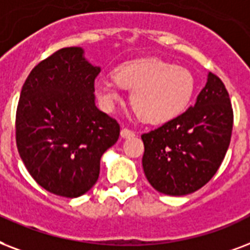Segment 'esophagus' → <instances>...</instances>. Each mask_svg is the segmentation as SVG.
Instances as JSON below:
<instances>
[{"mask_svg": "<svg viewBox=\"0 0 250 250\" xmlns=\"http://www.w3.org/2000/svg\"><path fill=\"white\" fill-rule=\"evenodd\" d=\"M121 137L123 138H131V137H134V131L127 129V127H123L121 129Z\"/></svg>", "mask_w": 250, "mask_h": 250, "instance_id": "obj_1", "label": "esophagus"}]
</instances>
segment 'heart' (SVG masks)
<instances>
[{"label":"heart","mask_w":250,"mask_h":250,"mask_svg":"<svg viewBox=\"0 0 250 250\" xmlns=\"http://www.w3.org/2000/svg\"><path fill=\"white\" fill-rule=\"evenodd\" d=\"M131 91V104L145 121L160 124L181 115L195 91V79L187 67L160 59H141L123 63L113 71V78L96 84L100 105L111 111Z\"/></svg>","instance_id":"b5f03b06"}]
</instances>
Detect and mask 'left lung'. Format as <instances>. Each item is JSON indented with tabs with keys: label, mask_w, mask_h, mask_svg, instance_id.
<instances>
[{
	"label": "left lung",
	"mask_w": 250,
	"mask_h": 250,
	"mask_svg": "<svg viewBox=\"0 0 250 250\" xmlns=\"http://www.w3.org/2000/svg\"><path fill=\"white\" fill-rule=\"evenodd\" d=\"M232 126L229 95L219 77L208 73L193 107L141 135L142 166L148 183L168 195L201 189L219 169L231 142Z\"/></svg>",
	"instance_id": "left-lung-1"
}]
</instances>
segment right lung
I'll return each instance as SVG.
<instances>
[{
    "instance_id": "obj_1",
    "label": "right lung",
    "mask_w": 250,
    "mask_h": 250,
    "mask_svg": "<svg viewBox=\"0 0 250 250\" xmlns=\"http://www.w3.org/2000/svg\"><path fill=\"white\" fill-rule=\"evenodd\" d=\"M99 73L82 48H62L31 70L21 91L19 155L35 181L53 194L75 198L90 190L100 158L119 139V123L95 105Z\"/></svg>"
}]
</instances>
